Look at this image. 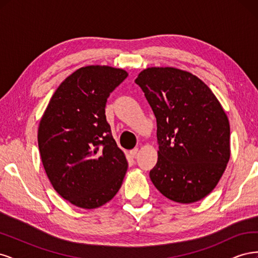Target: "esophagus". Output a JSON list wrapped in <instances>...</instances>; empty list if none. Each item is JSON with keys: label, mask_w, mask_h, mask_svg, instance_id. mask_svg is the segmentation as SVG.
Listing matches in <instances>:
<instances>
[{"label": "esophagus", "mask_w": 258, "mask_h": 258, "mask_svg": "<svg viewBox=\"0 0 258 258\" xmlns=\"http://www.w3.org/2000/svg\"><path fill=\"white\" fill-rule=\"evenodd\" d=\"M138 152H139V148H138V147H135L134 150H131V151L129 152V154H130L131 157H136L137 154H138Z\"/></svg>", "instance_id": "esophagus-1"}]
</instances>
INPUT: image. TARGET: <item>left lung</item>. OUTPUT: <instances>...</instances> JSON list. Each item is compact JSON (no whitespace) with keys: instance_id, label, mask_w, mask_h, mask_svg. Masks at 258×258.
Returning a JSON list of instances; mask_svg holds the SVG:
<instances>
[{"instance_id":"left-lung-1","label":"left lung","mask_w":258,"mask_h":258,"mask_svg":"<svg viewBox=\"0 0 258 258\" xmlns=\"http://www.w3.org/2000/svg\"><path fill=\"white\" fill-rule=\"evenodd\" d=\"M137 85L157 120L158 160L150 177L163 196L192 204L214 189L230 156V128L221 103L191 73L148 68Z\"/></svg>"}]
</instances>
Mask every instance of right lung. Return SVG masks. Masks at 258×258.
Instances as JSON below:
<instances>
[{
    "mask_svg": "<svg viewBox=\"0 0 258 258\" xmlns=\"http://www.w3.org/2000/svg\"><path fill=\"white\" fill-rule=\"evenodd\" d=\"M128 73L111 67L81 68L60 84L40 121L43 166L60 196L83 209L110 201L128 163L106 121L111 92Z\"/></svg>",
    "mask_w": 258,
    "mask_h": 258,
    "instance_id": "1",
    "label": "right lung"
}]
</instances>
